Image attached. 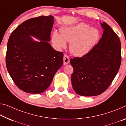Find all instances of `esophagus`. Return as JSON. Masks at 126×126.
Instances as JSON below:
<instances>
[{"instance_id":"esophagus-1","label":"esophagus","mask_w":126,"mask_h":126,"mask_svg":"<svg viewBox=\"0 0 126 126\" xmlns=\"http://www.w3.org/2000/svg\"><path fill=\"white\" fill-rule=\"evenodd\" d=\"M63 62H64V65H66L68 64L69 62V57L67 54H64L63 57Z\"/></svg>"}]
</instances>
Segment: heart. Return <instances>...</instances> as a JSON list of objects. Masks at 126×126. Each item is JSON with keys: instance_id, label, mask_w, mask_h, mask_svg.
<instances>
[{"instance_id": "1", "label": "heart", "mask_w": 126, "mask_h": 126, "mask_svg": "<svg viewBox=\"0 0 126 126\" xmlns=\"http://www.w3.org/2000/svg\"><path fill=\"white\" fill-rule=\"evenodd\" d=\"M61 35L54 32L52 41L58 48L66 47V41L70 44L69 50L73 55L82 57L87 54L96 44L100 36L98 29L91 28L85 23H79L73 26L63 27Z\"/></svg>"}]
</instances>
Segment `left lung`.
<instances>
[{"label": "left lung", "mask_w": 126, "mask_h": 126, "mask_svg": "<svg viewBox=\"0 0 126 126\" xmlns=\"http://www.w3.org/2000/svg\"><path fill=\"white\" fill-rule=\"evenodd\" d=\"M102 37L87 54L70 59L73 68V89L84 96L100 95L111 85L121 63V44L119 37L105 22L101 23Z\"/></svg>", "instance_id": "1"}]
</instances>
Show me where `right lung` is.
<instances>
[{"label": "right lung", "mask_w": 126, "mask_h": 126, "mask_svg": "<svg viewBox=\"0 0 126 126\" xmlns=\"http://www.w3.org/2000/svg\"><path fill=\"white\" fill-rule=\"evenodd\" d=\"M52 16L26 20L10 35L7 44L6 66L10 76L21 90L40 94L50 85L63 63V53L48 43L54 24ZM41 40L33 41L31 36Z\"/></svg>", "instance_id": "1"}]
</instances>
